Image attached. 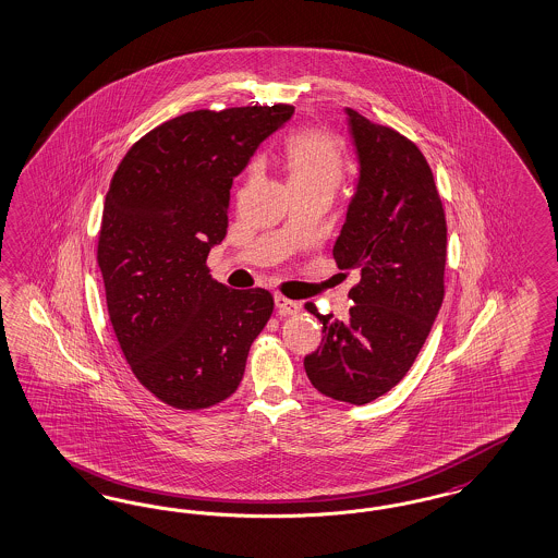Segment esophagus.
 <instances>
[{"mask_svg":"<svg viewBox=\"0 0 558 558\" xmlns=\"http://www.w3.org/2000/svg\"><path fill=\"white\" fill-rule=\"evenodd\" d=\"M276 310H278V313H282V315H296V313L301 312V305L296 301H292V299H287L284 294H276Z\"/></svg>","mask_w":558,"mask_h":558,"instance_id":"34e87169","label":"esophagus"}]
</instances>
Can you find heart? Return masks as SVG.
Listing matches in <instances>:
<instances>
[{
	"label": "heart",
	"instance_id": "heart-1",
	"mask_svg": "<svg viewBox=\"0 0 558 558\" xmlns=\"http://www.w3.org/2000/svg\"><path fill=\"white\" fill-rule=\"evenodd\" d=\"M284 156L294 193L322 191L335 195L344 172V159L332 134L317 129L299 131L287 141ZM253 174L255 166L246 170V179H253Z\"/></svg>",
	"mask_w": 558,
	"mask_h": 558
}]
</instances>
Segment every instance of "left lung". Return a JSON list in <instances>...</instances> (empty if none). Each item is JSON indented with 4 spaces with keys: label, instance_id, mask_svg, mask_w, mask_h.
<instances>
[{
    "label": "left lung",
    "instance_id": "left-lung-1",
    "mask_svg": "<svg viewBox=\"0 0 558 558\" xmlns=\"http://www.w3.org/2000/svg\"><path fill=\"white\" fill-rule=\"evenodd\" d=\"M361 174L336 264L357 269L344 322L322 324V347L305 357L307 378L328 399L365 404L395 388L420 355L445 299L446 216L420 147L349 110Z\"/></svg>",
    "mask_w": 558,
    "mask_h": 558
}]
</instances>
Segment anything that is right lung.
<instances>
[{
    "instance_id": "right-lung-1",
    "label": "right lung",
    "mask_w": 558,
    "mask_h": 558,
    "mask_svg": "<svg viewBox=\"0 0 558 558\" xmlns=\"http://www.w3.org/2000/svg\"><path fill=\"white\" fill-rule=\"evenodd\" d=\"M289 104L197 110L141 136L113 172L97 264L120 351L156 399L180 411L232 397L274 296L230 290L207 268L228 228L230 186Z\"/></svg>"
}]
</instances>
